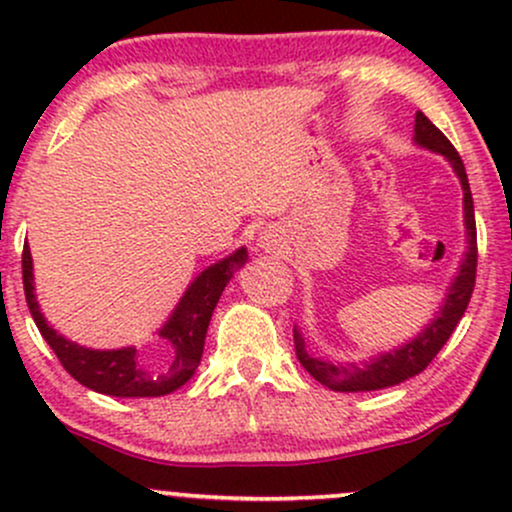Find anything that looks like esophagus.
I'll return each instance as SVG.
<instances>
[{
	"label": "esophagus",
	"mask_w": 512,
	"mask_h": 512,
	"mask_svg": "<svg viewBox=\"0 0 512 512\" xmlns=\"http://www.w3.org/2000/svg\"><path fill=\"white\" fill-rule=\"evenodd\" d=\"M272 243H276V240H272V236H264L262 238V248L269 250V248H272Z\"/></svg>",
	"instance_id": "34e87169"
}]
</instances>
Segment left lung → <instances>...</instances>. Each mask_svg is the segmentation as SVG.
Here are the masks:
<instances>
[{
	"label": "left lung",
	"instance_id": "1",
	"mask_svg": "<svg viewBox=\"0 0 512 512\" xmlns=\"http://www.w3.org/2000/svg\"><path fill=\"white\" fill-rule=\"evenodd\" d=\"M416 142L426 149L438 151L443 154L455 168L457 178L462 182L464 190V223H467V240H469V252L464 257L460 274L455 276V284L450 286L448 298H445L443 310L431 325L426 327L414 342L404 344L402 349H395L392 354H383L375 358L373 363L366 366H342V363H330L322 361L308 354L301 332L293 330V344H296V356L303 363V368L317 380V383L327 385L330 390L339 392H370V390H383V387L397 385L402 380L411 378V375H419L428 363L436 358V354L443 349V344L448 342L450 334L455 332L457 322L462 320L464 310H467L469 298H472L474 281H477V221H474V202H472V190H469L467 173H464V163L460 154L455 151V146L450 144V139L445 137L440 129L433 125L424 113H416Z\"/></svg>",
	"mask_w": 512,
	"mask_h": 512
}]
</instances>
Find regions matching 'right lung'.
I'll return each instance as SVG.
<instances>
[{
  "mask_svg": "<svg viewBox=\"0 0 512 512\" xmlns=\"http://www.w3.org/2000/svg\"><path fill=\"white\" fill-rule=\"evenodd\" d=\"M245 260H248V252L240 248L192 281L173 317L158 332L168 342L170 351L163 358V363H154V366H144L137 358V349H132V346L117 351H93L67 342L52 330L33 296V262L28 245L21 255L23 293H26L28 310H31L40 334L74 380H79L88 390L113 397H161L178 390L195 375L199 361H202L211 313H214L233 269L245 264Z\"/></svg>",
  "mask_w": 512,
  "mask_h": 512,
  "instance_id": "add662e5",
  "label": "right lung"
}]
</instances>
